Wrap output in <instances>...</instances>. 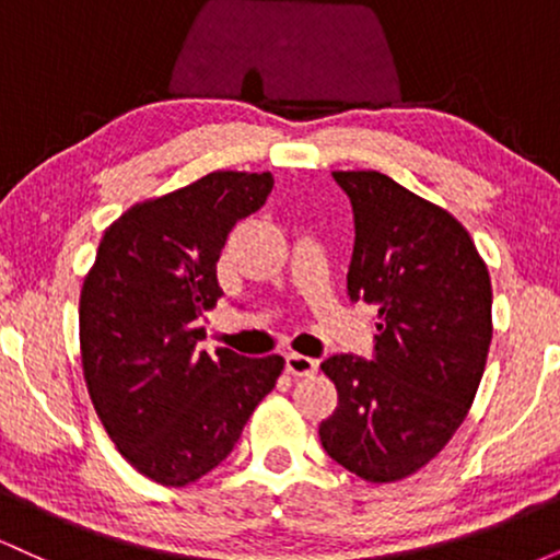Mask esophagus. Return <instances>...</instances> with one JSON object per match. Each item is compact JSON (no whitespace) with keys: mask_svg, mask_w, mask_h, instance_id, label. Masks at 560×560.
<instances>
[{"mask_svg":"<svg viewBox=\"0 0 560 560\" xmlns=\"http://www.w3.org/2000/svg\"><path fill=\"white\" fill-rule=\"evenodd\" d=\"M284 363H287V374L292 376H313L318 371V361H313V358L307 355H298V352H289Z\"/></svg>","mask_w":560,"mask_h":560,"instance_id":"1","label":"esophagus"}]
</instances>
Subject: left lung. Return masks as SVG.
<instances>
[{"instance_id":"8db88e82","label":"left lung","mask_w":560,"mask_h":560,"mask_svg":"<svg viewBox=\"0 0 560 560\" xmlns=\"http://www.w3.org/2000/svg\"><path fill=\"white\" fill-rule=\"evenodd\" d=\"M355 218L347 294L376 305L374 358L331 355L318 434L365 481L419 471L466 419L492 342V287L468 231L378 171H334Z\"/></svg>"}]
</instances>
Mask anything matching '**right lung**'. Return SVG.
<instances>
[{
  "label": "right lung",
  "mask_w": 560,
  "mask_h": 560,
  "mask_svg": "<svg viewBox=\"0 0 560 560\" xmlns=\"http://www.w3.org/2000/svg\"><path fill=\"white\" fill-rule=\"evenodd\" d=\"M271 173L215 171L133 205L102 236L81 289V363L102 427L139 474L184 487L221 464L276 387L284 358L199 350L215 262Z\"/></svg>",
  "instance_id": "add662e5"
}]
</instances>
